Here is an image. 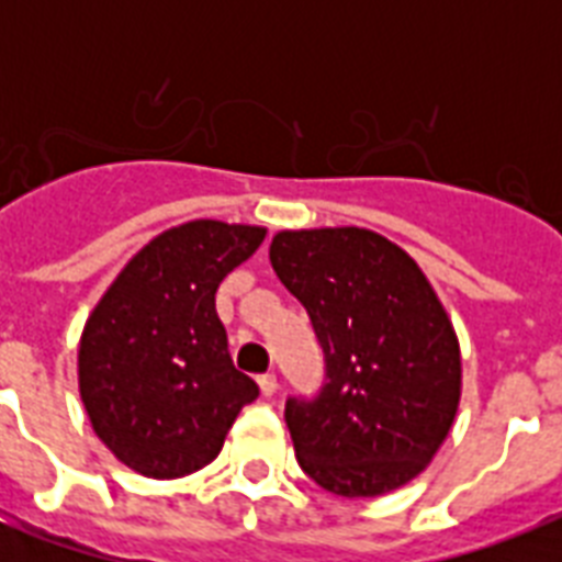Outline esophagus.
<instances>
[{
    "instance_id": "obj_1",
    "label": "esophagus",
    "mask_w": 562,
    "mask_h": 562,
    "mask_svg": "<svg viewBox=\"0 0 562 562\" xmlns=\"http://www.w3.org/2000/svg\"><path fill=\"white\" fill-rule=\"evenodd\" d=\"M259 387H262L265 396H273V393H277V387H280V382H277V375L273 373H262L259 375Z\"/></svg>"
}]
</instances>
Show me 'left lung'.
<instances>
[{
    "instance_id": "left-lung-1",
    "label": "left lung",
    "mask_w": 562,
    "mask_h": 562,
    "mask_svg": "<svg viewBox=\"0 0 562 562\" xmlns=\"http://www.w3.org/2000/svg\"><path fill=\"white\" fill-rule=\"evenodd\" d=\"M271 265L308 312L326 361L321 391L285 402L303 472L347 498L417 479L461 400V347L426 273L361 227L277 233Z\"/></svg>"
}]
</instances>
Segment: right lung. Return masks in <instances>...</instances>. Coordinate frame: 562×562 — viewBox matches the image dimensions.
<instances>
[{
  "instance_id": "obj_1",
  "label": "right lung",
  "mask_w": 562,
  "mask_h": 562,
  "mask_svg": "<svg viewBox=\"0 0 562 562\" xmlns=\"http://www.w3.org/2000/svg\"><path fill=\"white\" fill-rule=\"evenodd\" d=\"M265 229L189 221L148 241L92 308L78 350L83 408L101 443L148 479L201 470L259 396L233 368L215 291Z\"/></svg>"
}]
</instances>
